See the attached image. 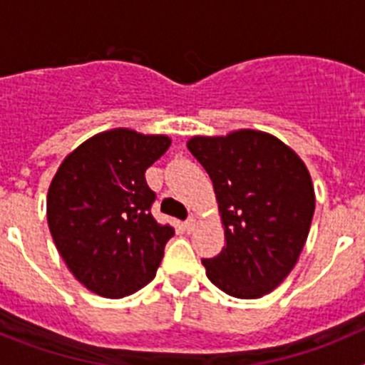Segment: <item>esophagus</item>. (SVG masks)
<instances>
[{"mask_svg": "<svg viewBox=\"0 0 365 365\" xmlns=\"http://www.w3.org/2000/svg\"><path fill=\"white\" fill-rule=\"evenodd\" d=\"M193 227H195V217H188L185 221V228H186V232H192L193 230Z\"/></svg>", "mask_w": 365, "mask_h": 365, "instance_id": "obj_1", "label": "esophagus"}]
</instances>
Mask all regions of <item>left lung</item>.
I'll list each match as a JSON object with an SVG mask.
<instances>
[{
  "label": "left lung",
  "mask_w": 365,
  "mask_h": 365,
  "mask_svg": "<svg viewBox=\"0 0 365 365\" xmlns=\"http://www.w3.org/2000/svg\"><path fill=\"white\" fill-rule=\"evenodd\" d=\"M188 150L210 175L225 247L202 259L222 292L252 299L274 291L298 261L314 214L311 175L298 155L261 131L193 137Z\"/></svg>",
  "instance_id": "left-lung-1"
}]
</instances>
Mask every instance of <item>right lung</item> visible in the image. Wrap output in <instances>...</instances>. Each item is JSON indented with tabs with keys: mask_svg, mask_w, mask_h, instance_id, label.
Segmentation results:
<instances>
[{
	"mask_svg": "<svg viewBox=\"0 0 365 365\" xmlns=\"http://www.w3.org/2000/svg\"><path fill=\"white\" fill-rule=\"evenodd\" d=\"M170 148L163 135L104 131L58 168L47 195V221L73 276L104 298H124L155 278L175 234L151 215L148 168Z\"/></svg>",
	"mask_w": 365,
	"mask_h": 365,
	"instance_id": "right-lung-1",
	"label": "right lung"
}]
</instances>
